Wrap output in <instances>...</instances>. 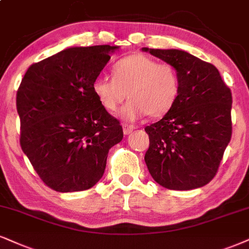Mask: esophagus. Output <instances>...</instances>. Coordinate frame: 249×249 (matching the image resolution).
<instances>
[{
  "label": "esophagus",
  "mask_w": 249,
  "mask_h": 249,
  "mask_svg": "<svg viewBox=\"0 0 249 249\" xmlns=\"http://www.w3.org/2000/svg\"><path fill=\"white\" fill-rule=\"evenodd\" d=\"M122 129H124V133L127 135V134H130L131 131L135 129V125L133 124H122Z\"/></svg>",
  "instance_id": "esophagus-1"
}]
</instances>
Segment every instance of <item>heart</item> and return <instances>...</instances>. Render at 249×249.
I'll return each instance as SVG.
<instances>
[{"label":"heart","mask_w":249,"mask_h":249,"mask_svg":"<svg viewBox=\"0 0 249 249\" xmlns=\"http://www.w3.org/2000/svg\"><path fill=\"white\" fill-rule=\"evenodd\" d=\"M113 76L97 77L92 91L110 113L120 108L128 94L130 100L121 110L125 120H136L144 114L160 118L170 112L179 97L178 70L171 63H158L148 55L131 54L116 61Z\"/></svg>","instance_id":"1"}]
</instances>
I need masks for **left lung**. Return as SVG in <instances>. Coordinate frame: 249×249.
Here are the masks:
<instances>
[{"label": "left lung", "instance_id": "1", "mask_svg": "<svg viewBox=\"0 0 249 249\" xmlns=\"http://www.w3.org/2000/svg\"><path fill=\"white\" fill-rule=\"evenodd\" d=\"M171 63L180 77L177 103L158 122L146 125L145 152L153 180L167 189L203 187L218 172L232 136V93L213 64L179 50L143 48Z\"/></svg>", "mask_w": 249, "mask_h": 249}]
</instances>
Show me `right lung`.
Here are the masks:
<instances>
[{
  "label": "right lung",
  "mask_w": 249,
  "mask_h": 249,
  "mask_svg": "<svg viewBox=\"0 0 249 249\" xmlns=\"http://www.w3.org/2000/svg\"><path fill=\"white\" fill-rule=\"evenodd\" d=\"M116 46L73 47L31 64L18 88L19 143L42 182L60 193L90 189L124 137L92 83Z\"/></svg>",
  "instance_id": "add662e5"
}]
</instances>
